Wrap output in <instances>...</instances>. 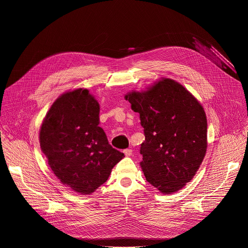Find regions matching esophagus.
I'll use <instances>...</instances> for the list:
<instances>
[{
    "label": "esophagus",
    "instance_id": "34e87169",
    "mask_svg": "<svg viewBox=\"0 0 248 248\" xmlns=\"http://www.w3.org/2000/svg\"><path fill=\"white\" fill-rule=\"evenodd\" d=\"M124 155H125L126 157H129V156L132 155V150H131V149H124Z\"/></svg>",
    "mask_w": 248,
    "mask_h": 248
}]
</instances>
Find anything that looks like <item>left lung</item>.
<instances>
[{"label":"left lung","instance_id":"left-lung-1","mask_svg":"<svg viewBox=\"0 0 248 248\" xmlns=\"http://www.w3.org/2000/svg\"><path fill=\"white\" fill-rule=\"evenodd\" d=\"M124 98L144 128L140 166L146 181L164 194L180 190L193 179L206 154L207 119L201 104L170 78Z\"/></svg>","mask_w":248,"mask_h":248}]
</instances>
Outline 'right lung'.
I'll use <instances>...</instances> for the list:
<instances>
[{
    "label": "right lung",
    "mask_w": 248,
    "mask_h": 248,
    "mask_svg": "<svg viewBox=\"0 0 248 248\" xmlns=\"http://www.w3.org/2000/svg\"><path fill=\"white\" fill-rule=\"evenodd\" d=\"M100 106L87 89L61 95L40 128V146L60 182L90 194L108 180L124 154L113 148L99 126Z\"/></svg>",
    "instance_id": "right-lung-1"
}]
</instances>
